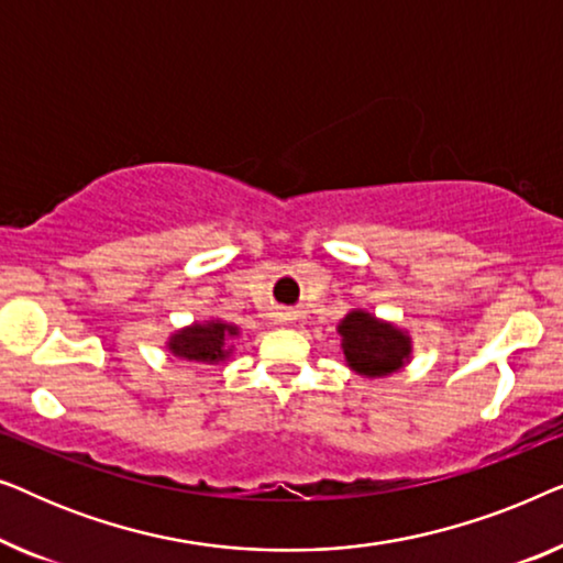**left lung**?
Returning a JSON list of instances; mask_svg holds the SVG:
<instances>
[{"mask_svg": "<svg viewBox=\"0 0 563 563\" xmlns=\"http://www.w3.org/2000/svg\"><path fill=\"white\" fill-rule=\"evenodd\" d=\"M345 366L364 379H384L410 364L412 338L391 320H382L364 307H353L338 322Z\"/></svg>", "mask_w": 563, "mask_h": 563, "instance_id": "left-lung-1", "label": "left lung"}]
</instances>
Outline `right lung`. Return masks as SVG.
<instances>
[{
  "label": "right lung",
  "instance_id": "right-lung-1",
  "mask_svg": "<svg viewBox=\"0 0 563 563\" xmlns=\"http://www.w3.org/2000/svg\"><path fill=\"white\" fill-rule=\"evenodd\" d=\"M241 335V328L220 318L195 320L191 325L174 330L166 341V351L181 361L195 364H222L233 356V341Z\"/></svg>",
  "mask_w": 563,
  "mask_h": 563
}]
</instances>
